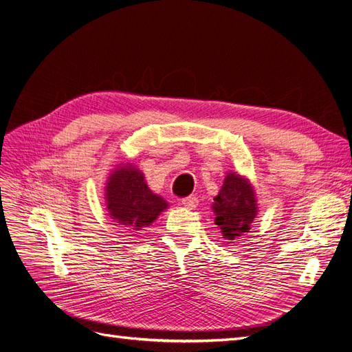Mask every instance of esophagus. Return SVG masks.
<instances>
[{
  "label": "esophagus",
  "instance_id": "34e87169",
  "mask_svg": "<svg viewBox=\"0 0 352 352\" xmlns=\"http://www.w3.org/2000/svg\"><path fill=\"white\" fill-rule=\"evenodd\" d=\"M181 204H183L184 207H187V209L192 210V209H196V207L199 206V199L194 197V196H190V197L183 199V201H181Z\"/></svg>",
  "mask_w": 352,
  "mask_h": 352
}]
</instances>
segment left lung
Here are the masks:
<instances>
[{
  "label": "left lung",
  "instance_id": "8db88e82",
  "mask_svg": "<svg viewBox=\"0 0 352 352\" xmlns=\"http://www.w3.org/2000/svg\"><path fill=\"white\" fill-rule=\"evenodd\" d=\"M212 210L214 223L222 230V236L233 241L248 233L258 214L256 192L248 177L228 173L223 186L213 199Z\"/></svg>",
  "mask_w": 352,
  "mask_h": 352
}]
</instances>
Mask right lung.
Listing matches in <instances>:
<instances>
[{"mask_svg":"<svg viewBox=\"0 0 352 352\" xmlns=\"http://www.w3.org/2000/svg\"><path fill=\"white\" fill-rule=\"evenodd\" d=\"M106 206L113 222L138 233L151 226L169 204L148 187L139 168L126 162L109 174Z\"/></svg>","mask_w":352,"mask_h":352,"instance_id":"obj_1","label":"right lung"}]
</instances>
